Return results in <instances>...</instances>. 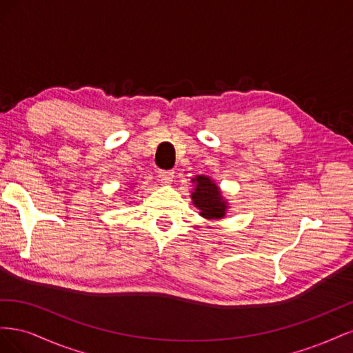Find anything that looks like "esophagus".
I'll return each instance as SVG.
<instances>
[{
  "label": "esophagus",
  "mask_w": 353,
  "mask_h": 353,
  "mask_svg": "<svg viewBox=\"0 0 353 353\" xmlns=\"http://www.w3.org/2000/svg\"><path fill=\"white\" fill-rule=\"evenodd\" d=\"M159 178L160 181H162L163 184H170L174 181V176H175V172L174 170H165V169H160L159 170Z\"/></svg>",
  "instance_id": "34e87169"
}]
</instances>
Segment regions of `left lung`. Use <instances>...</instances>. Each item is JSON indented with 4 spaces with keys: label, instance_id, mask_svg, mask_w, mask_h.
I'll list each match as a JSON object with an SVG mask.
<instances>
[{
    "label": "left lung",
    "instance_id": "obj_1",
    "mask_svg": "<svg viewBox=\"0 0 353 353\" xmlns=\"http://www.w3.org/2000/svg\"><path fill=\"white\" fill-rule=\"evenodd\" d=\"M191 183H194L191 199H193V205L200 210L203 218L222 219L225 216L228 203L222 197L219 187L209 176L197 175Z\"/></svg>",
    "mask_w": 353,
    "mask_h": 353
}]
</instances>
